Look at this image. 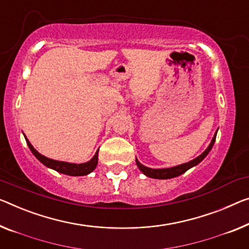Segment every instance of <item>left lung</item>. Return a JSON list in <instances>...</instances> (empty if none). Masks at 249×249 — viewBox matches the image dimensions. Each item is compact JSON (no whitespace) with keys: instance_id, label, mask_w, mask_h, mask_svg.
<instances>
[{"instance_id":"1","label":"left lung","mask_w":249,"mask_h":249,"mask_svg":"<svg viewBox=\"0 0 249 249\" xmlns=\"http://www.w3.org/2000/svg\"><path fill=\"white\" fill-rule=\"evenodd\" d=\"M216 135H217V133L214 134L213 139L210 143V145L208 146L207 150L203 152L201 155H199L198 158L194 159V160L190 162L184 163V164L173 166V168H169V169H151V168H147V166H144L143 164H141V163L137 161V159H136V164H137V166H139V169L141 170V171L145 174V176L150 177V178H154V179H171V178L179 177V176H181V174L187 171V170H189L190 168H192V166H195L198 164V163L201 162L203 159L207 157V154L209 153L210 150L213 146L214 141H216Z\"/></svg>"}]
</instances>
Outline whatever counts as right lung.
<instances>
[{"mask_svg": "<svg viewBox=\"0 0 249 249\" xmlns=\"http://www.w3.org/2000/svg\"><path fill=\"white\" fill-rule=\"evenodd\" d=\"M27 144L32 153L35 154V157L38 159L42 164L48 166V168L53 169L55 171L60 173L68 174V176H86V174L90 173L92 170L96 168V165H97L98 163V151L96 152L94 158H92L90 161H88L86 163H81V164H75V163L51 160V159L46 158L43 157L42 154H40L39 152L31 145V143H30L28 140H27Z\"/></svg>", "mask_w": 249, "mask_h": 249, "instance_id": "1", "label": "right lung"}]
</instances>
